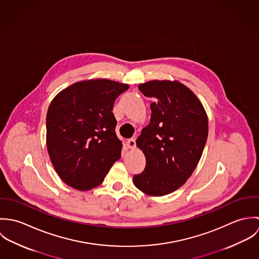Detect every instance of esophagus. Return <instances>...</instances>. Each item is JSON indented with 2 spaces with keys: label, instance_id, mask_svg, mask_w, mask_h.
Listing matches in <instances>:
<instances>
[{
  "label": "esophagus",
  "instance_id": "1",
  "mask_svg": "<svg viewBox=\"0 0 259 259\" xmlns=\"http://www.w3.org/2000/svg\"><path fill=\"white\" fill-rule=\"evenodd\" d=\"M126 147L131 149L136 148V140L135 139H130L126 141Z\"/></svg>",
  "mask_w": 259,
  "mask_h": 259
}]
</instances>
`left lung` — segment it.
Wrapping results in <instances>:
<instances>
[{
  "instance_id": "1",
  "label": "left lung",
  "mask_w": 259,
  "mask_h": 259,
  "mask_svg": "<svg viewBox=\"0 0 259 259\" xmlns=\"http://www.w3.org/2000/svg\"><path fill=\"white\" fill-rule=\"evenodd\" d=\"M152 99L150 121L137 140L146 167L134 184L151 196L180 188L195 169L208 135V120L200 101L180 81L150 80L139 85Z\"/></svg>"
}]
</instances>
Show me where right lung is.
Returning <instances> with one entry per match:
<instances>
[{"mask_svg": "<svg viewBox=\"0 0 259 259\" xmlns=\"http://www.w3.org/2000/svg\"><path fill=\"white\" fill-rule=\"evenodd\" d=\"M128 89L106 78L78 81L59 93L47 112V147L61 180L78 190L101 185L119 159L121 142L112 113Z\"/></svg>", "mask_w": 259, "mask_h": 259, "instance_id": "add662e5", "label": "right lung"}]
</instances>
